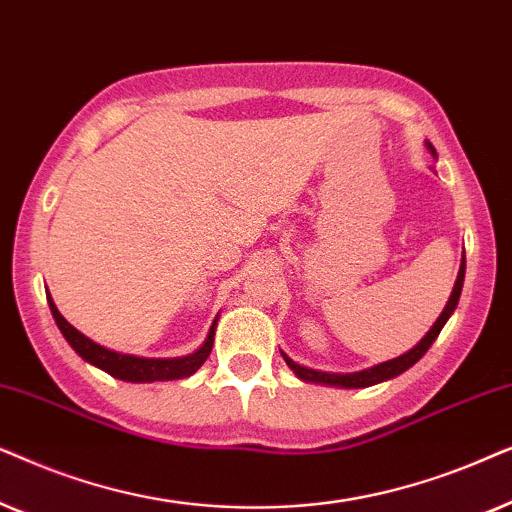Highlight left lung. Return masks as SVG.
I'll return each mask as SVG.
<instances>
[{
	"mask_svg": "<svg viewBox=\"0 0 512 512\" xmlns=\"http://www.w3.org/2000/svg\"><path fill=\"white\" fill-rule=\"evenodd\" d=\"M428 149L435 154V149L431 142H426ZM463 276H466V257L461 260V269H459V276H456V283H454V290L452 295H449V302L445 306V311L440 313V318L435 320V325L428 330V335L421 339V342L414 346L412 351H407L405 356L400 358H393L388 360V363H381L377 367H370V370H363V372H356V374H330V372H318V370H309V367L304 365H297L295 360H290L288 356L283 353L285 363L292 372L297 374L299 379L304 381H316V384H330V386H342V388H363V386H372V384H379V381L384 379H391V377H398L400 372L410 370V367L417 363V360L424 356V353L431 349V344L438 339L440 330L445 327L447 318L452 316V311L456 309V304H459V297H461V288H463Z\"/></svg>",
	"mask_w": 512,
	"mask_h": 512,
	"instance_id": "1",
	"label": "left lung"
}]
</instances>
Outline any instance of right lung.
I'll return each mask as SVG.
<instances>
[{"label":"right lung","mask_w":512,"mask_h":512,"mask_svg":"<svg viewBox=\"0 0 512 512\" xmlns=\"http://www.w3.org/2000/svg\"><path fill=\"white\" fill-rule=\"evenodd\" d=\"M49 306L53 318H56V325L63 332V337L70 342L74 351L79 353L81 358L88 360V363L100 367L112 377L124 379V381H166V379H185L189 374H194L199 367L206 363V358L213 351V339H215V323L210 327L206 344L201 346L199 351L192 353V356L185 358H138V356H126V353L109 351L105 346L95 344L86 335H81L77 327H72L67 320L60 316V311L53 304L49 297Z\"/></svg>","instance_id":"obj_1"}]
</instances>
